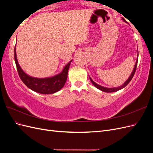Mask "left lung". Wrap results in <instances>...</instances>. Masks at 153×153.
Masks as SVG:
<instances>
[{"label": "left lung", "instance_id": "8db88e82", "mask_svg": "<svg viewBox=\"0 0 153 153\" xmlns=\"http://www.w3.org/2000/svg\"><path fill=\"white\" fill-rule=\"evenodd\" d=\"M123 20L124 22H126V21L124 19V18H123ZM138 55H137V61H136V62H135V66H134L133 70L131 74L130 75V76H129V77L128 78V80H127L126 82H125L124 83V84H123L122 85H121V86L117 87H114V88H107V87H103V86L98 85V84H96V83H95L93 80H92V78L89 76L90 80L91 81L92 84H93V85L97 88V89H100V90H101V91H103V92H116V91H117L121 90V89H123V88L125 87H126V86L129 84V82H130V81L131 80L132 78L133 77L134 75H135V71H136V68H137V62H138Z\"/></svg>", "mask_w": 153, "mask_h": 153}]
</instances>
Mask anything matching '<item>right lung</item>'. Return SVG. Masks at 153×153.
Wrapping results in <instances>:
<instances>
[{"mask_svg":"<svg viewBox=\"0 0 153 153\" xmlns=\"http://www.w3.org/2000/svg\"><path fill=\"white\" fill-rule=\"evenodd\" d=\"M15 61L18 75L27 87L40 94H51L58 92L65 85L68 78V69L72 60L64 66L62 71L57 75L51 77L41 78L30 76L23 71L17 60L16 45L15 47Z\"/></svg>","mask_w":153,"mask_h":153,"instance_id":"right-lung-1","label":"right lung"}]
</instances>
